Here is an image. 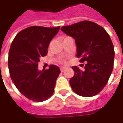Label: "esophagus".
<instances>
[{
    "instance_id": "esophagus-1",
    "label": "esophagus",
    "mask_w": 123,
    "mask_h": 123,
    "mask_svg": "<svg viewBox=\"0 0 123 123\" xmlns=\"http://www.w3.org/2000/svg\"><path fill=\"white\" fill-rule=\"evenodd\" d=\"M65 69H66V67H61L60 68V70H61V72H64V70H65Z\"/></svg>"
}]
</instances>
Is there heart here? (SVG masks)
<instances>
[{
    "mask_svg": "<svg viewBox=\"0 0 123 123\" xmlns=\"http://www.w3.org/2000/svg\"><path fill=\"white\" fill-rule=\"evenodd\" d=\"M61 62H62V63H64V61H61Z\"/></svg>",
    "mask_w": 123,
    "mask_h": 123,
    "instance_id": "heart-1",
    "label": "heart"
}]
</instances>
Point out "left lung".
<instances>
[{
    "instance_id": "left-lung-1",
    "label": "left lung",
    "mask_w": 123,
    "mask_h": 123,
    "mask_svg": "<svg viewBox=\"0 0 123 123\" xmlns=\"http://www.w3.org/2000/svg\"><path fill=\"white\" fill-rule=\"evenodd\" d=\"M61 30L74 40L80 61L87 62L83 70L72 67V89L81 97L97 95L105 86L113 70L114 49L110 37L102 26L87 20L62 26Z\"/></svg>"
}]
</instances>
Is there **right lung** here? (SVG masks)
Listing matches in <instances>:
<instances>
[{"label":"right lung","instance_id":"add662e5","mask_svg":"<svg viewBox=\"0 0 123 123\" xmlns=\"http://www.w3.org/2000/svg\"><path fill=\"white\" fill-rule=\"evenodd\" d=\"M59 30V26H30L19 32L11 45L8 57L11 79L22 94L33 101L46 100L54 92L61 73L58 66L50 65L41 71L37 66Z\"/></svg>","mask_w":123,"mask_h":123}]
</instances>
